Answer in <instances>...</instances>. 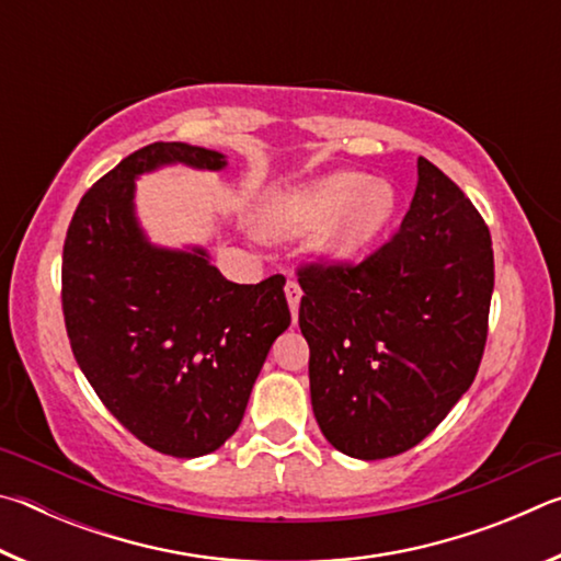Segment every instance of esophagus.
<instances>
[{
  "instance_id": "obj_1",
  "label": "esophagus",
  "mask_w": 561,
  "mask_h": 561,
  "mask_svg": "<svg viewBox=\"0 0 561 561\" xmlns=\"http://www.w3.org/2000/svg\"><path fill=\"white\" fill-rule=\"evenodd\" d=\"M284 294H287V301H289V309H291V317L297 321L299 314V301H301V287L297 279H289L287 287H284Z\"/></svg>"
}]
</instances>
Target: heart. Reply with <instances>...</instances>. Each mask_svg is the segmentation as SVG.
Returning <instances> with one entry per match:
<instances>
[{
	"mask_svg": "<svg viewBox=\"0 0 561 561\" xmlns=\"http://www.w3.org/2000/svg\"><path fill=\"white\" fill-rule=\"evenodd\" d=\"M393 210L396 193L386 180L334 173L272 195L262 210V225L279 237L324 227L317 237L319 257L351 262L381 234Z\"/></svg>",
	"mask_w": 561,
	"mask_h": 561,
	"instance_id": "obj_1",
	"label": "heart"
}]
</instances>
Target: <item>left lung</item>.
I'll return each instance as SVG.
<instances>
[{"instance_id":"1","label":"left lung","mask_w":561,"mask_h":561,"mask_svg":"<svg viewBox=\"0 0 561 561\" xmlns=\"http://www.w3.org/2000/svg\"><path fill=\"white\" fill-rule=\"evenodd\" d=\"M299 327L324 438L358 460L393 458L438 428L478 374L495 260L482 215L431 160L388 242L356 264L309 262Z\"/></svg>"}]
</instances>
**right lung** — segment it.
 <instances>
[{
  "mask_svg": "<svg viewBox=\"0 0 561 561\" xmlns=\"http://www.w3.org/2000/svg\"><path fill=\"white\" fill-rule=\"evenodd\" d=\"M168 163L222 170L225 156L150 144L103 175L71 217L61 309L76 364L140 443L201 458L240 428L252 386L291 324L284 277L227 282L207 252L153 247L133 213L136 178Z\"/></svg>",
  "mask_w": 561,
  "mask_h": 561,
  "instance_id": "1",
  "label": "right lung"
}]
</instances>
